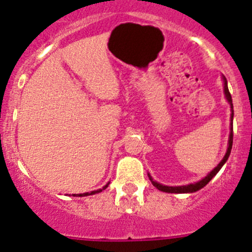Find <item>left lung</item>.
Wrapping results in <instances>:
<instances>
[{
  "label": "left lung",
  "instance_id": "obj_1",
  "mask_svg": "<svg viewBox=\"0 0 252 252\" xmlns=\"http://www.w3.org/2000/svg\"><path fill=\"white\" fill-rule=\"evenodd\" d=\"M224 93H225V97H226L227 102H229V104L231 105V128H230V137H229V147H227V150H226V154H225V157L222 158V160L220 161V163L218 164V166H216L214 170H211L210 173L208 174V175L204 178V179L199 180L197 183H194V184H189V185H182V187H166V185H161L159 184V183L154 182V180L152 179V176L148 174V176H149L150 182H152V184L154 185L155 188L158 190H160V191H165V192H174V194H184V192H195L197 191V190H200L201 188L205 187L206 184H208L209 182H210L211 179H213L214 176L216 175V174L219 173V170L221 169V166L224 165L225 163H226V160L229 159V155L230 153H231V148H232V119H234V107H232V99H231V94H230L229 92V88H227V82H226V78L224 77Z\"/></svg>",
  "mask_w": 252,
  "mask_h": 252
}]
</instances>
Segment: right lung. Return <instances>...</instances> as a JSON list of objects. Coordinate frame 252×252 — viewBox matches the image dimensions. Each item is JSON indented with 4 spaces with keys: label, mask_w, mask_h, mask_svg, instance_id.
<instances>
[{
    "label": "right lung",
    "mask_w": 252,
    "mask_h": 252,
    "mask_svg": "<svg viewBox=\"0 0 252 252\" xmlns=\"http://www.w3.org/2000/svg\"><path fill=\"white\" fill-rule=\"evenodd\" d=\"M108 184H109V183H108ZM108 184L105 185V187H103V189H98V190H94V191H91V192H84L83 195L82 194H79V196H87V195H93V194H97V192H100L102 191V190H104V189H107L108 188ZM74 196H76V195H74Z\"/></svg>",
    "instance_id": "obj_1"
}]
</instances>
